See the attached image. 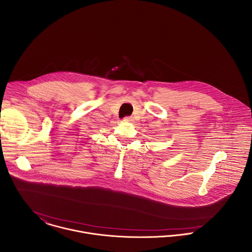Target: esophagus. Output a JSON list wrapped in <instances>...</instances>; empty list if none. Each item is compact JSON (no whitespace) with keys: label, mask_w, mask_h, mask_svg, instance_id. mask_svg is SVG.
<instances>
[{"label":"esophagus","mask_w":252,"mask_h":252,"mask_svg":"<svg viewBox=\"0 0 252 252\" xmlns=\"http://www.w3.org/2000/svg\"><path fill=\"white\" fill-rule=\"evenodd\" d=\"M124 119L127 120V121H132V120H133V117H132V116H126Z\"/></svg>","instance_id":"esophagus-1"}]
</instances>
